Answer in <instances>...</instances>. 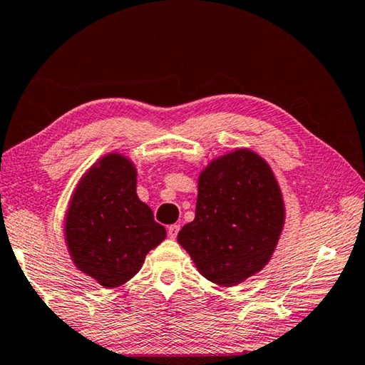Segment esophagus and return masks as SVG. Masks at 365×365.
<instances>
[{"instance_id": "1", "label": "esophagus", "mask_w": 365, "mask_h": 365, "mask_svg": "<svg viewBox=\"0 0 365 365\" xmlns=\"http://www.w3.org/2000/svg\"><path fill=\"white\" fill-rule=\"evenodd\" d=\"M178 230H180V225H178V224H172V225H169V228H168V235H169V238L174 240V238L177 237Z\"/></svg>"}]
</instances>
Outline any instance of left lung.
<instances>
[{"label":"left lung","mask_w":365,"mask_h":365,"mask_svg":"<svg viewBox=\"0 0 365 365\" xmlns=\"http://www.w3.org/2000/svg\"><path fill=\"white\" fill-rule=\"evenodd\" d=\"M283 225L285 202L267 160L238 148L201 170L195 220L177 240L205 279L235 287L269 264Z\"/></svg>","instance_id":"left-lung-1"}]
</instances>
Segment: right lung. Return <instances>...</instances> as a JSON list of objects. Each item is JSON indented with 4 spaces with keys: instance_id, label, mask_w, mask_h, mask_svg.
Wrapping results in <instances>:
<instances>
[{
    "instance_id": "1",
    "label": "right lung",
    "mask_w": 365,
    "mask_h": 365,
    "mask_svg": "<svg viewBox=\"0 0 365 365\" xmlns=\"http://www.w3.org/2000/svg\"><path fill=\"white\" fill-rule=\"evenodd\" d=\"M64 240L82 274L117 288L141 269L148 252L164 242L165 228L137 195V168L108 153L80 177L64 217Z\"/></svg>"
}]
</instances>
